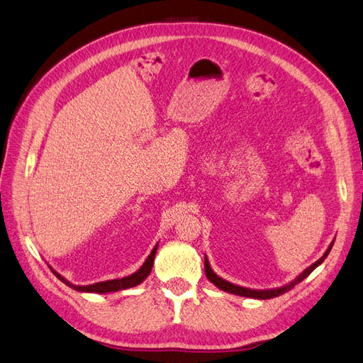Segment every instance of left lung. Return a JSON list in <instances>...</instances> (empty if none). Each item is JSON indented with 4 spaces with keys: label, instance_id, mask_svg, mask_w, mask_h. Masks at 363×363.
Segmentation results:
<instances>
[{
    "label": "left lung",
    "instance_id": "obj_1",
    "mask_svg": "<svg viewBox=\"0 0 363 363\" xmlns=\"http://www.w3.org/2000/svg\"><path fill=\"white\" fill-rule=\"evenodd\" d=\"M333 244H334V239H333V242L328 245L327 252L323 253V256H322L320 259H318V261H315L314 264H311L310 267H306L305 270L294 279V281L288 282L286 285H282V286L270 288V290H253V288H245V286L235 285V284H231V282L225 281V279L219 277L215 272L211 270V267H210V262H208L207 256H206V261H203V267H206V274H207L208 281H210L213 285H216V286L219 288V290H222V291H227V293L236 294V296H242V297H252V299H273V297H277V296H281V294H284V293H286V291H290L294 285L302 282L306 276H310V274L313 273V270H315V268H318V267L325 261V257L328 256V253L331 252V248H333Z\"/></svg>",
    "mask_w": 363,
    "mask_h": 363
}]
</instances>
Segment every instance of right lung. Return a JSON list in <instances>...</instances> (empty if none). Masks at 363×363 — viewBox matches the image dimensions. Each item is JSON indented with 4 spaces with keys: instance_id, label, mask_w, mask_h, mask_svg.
<instances>
[{
    "instance_id": "1",
    "label": "right lung",
    "mask_w": 363,
    "mask_h": 363,
    "mask_svg": "<svg viewBox=\"0 0 363 363\" xmlns=\"http://www.w3.org/2000/svg\"><path fill=\"white\" fill-rule=\"evenodd\" d=\"M156 250H157V244L153 247L152 253L148 255V257L145 259V262L143 264V267L139 268L138 272H135L133 274L125 276V277H119V279H111V281H104V282H96V284H91V285H75L72 284L70 281H67L66 277L61 276L58 272H55L53 268L50 267L52 273L57 276L62 284H66L67 286L73 288V290L81 291V293H98V294H104V293H115V291H123L127 290V288H132L136 286L141 282H144L147 276L150 274L152 268H153V262H155V256H156Z\"/></svg>"
}]
</instances>
